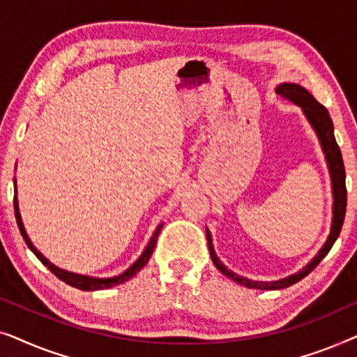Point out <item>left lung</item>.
Returning <instances> with one entry per match:
<instances>
[{
    "instance_id": "obj_1",
    "label": "left lung",
    "mask_w": 357,
    "mask_h": 357,
    "mask_svg": "<svg viewBox=\"0 0 357 357\" xmlns=\"http://www.w3.org/2000/svg\"><path fill=\"white\" fill-rule=\"evenodd\" d=\"M276 92L280 96L284 97L292 104L301 107L302 114L309 121L312 130L315 131L317 138H319V143L321 146V151L325 154L326 165H328V172L331 178V193H333V218H331V227L330 234L326 237L324 247L317 252V255L312 258V260L307 263L304 268H301L299 271L294 273V275H289L282 280L278 281H253L248 280V278H243L237 273L224 265V263L219 260L216 252H214L213 245V237L211 232L206 229V241L209 247V255H211V260L214 266L218 268L222 275L231 278L232 281H236L237 284H242L245 287H250V289H261V291H273V289H284V287H289L296 284L297 281H301L302 278H305L309 273L314 270V268L319 265V263L324 260L326 253L330 252V248L333 247L336 238H338L341 227H343L344 214H346V174H344V164L343 158H341V151L336 144L335 133H333V121L330 119L328 110L325 109L324 105L319 104L315 100V97L310 94L305 87L301 84H296V82H281L280 86L276 87Z\"/></svg>"
}]
</instances>
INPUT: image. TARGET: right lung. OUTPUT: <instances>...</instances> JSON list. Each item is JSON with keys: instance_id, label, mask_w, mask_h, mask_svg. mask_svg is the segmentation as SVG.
<instances>
[{"instance_id": "add662e5", "label": "right lung", "mask_w": 357, "mask_h": 357, "mask_svg": "<svg viewBox=\"0 0 357 357\" xmlns=\"http://www.w3.org/2000/svg\"><path fill=\"white\" fill-rule=\"evenodd\" d=\"M14 214H16V221H17L19 231H21V236H22L24 241H26L27 247L33 252V255H36L38 260H40L43 265H45L48 270H50L56 278H60V280L65 281L66 284H70V286L76 287V289H81V291L109 289V287L119 286V284H121V282L131 280V278H133L138 271H141V268H144L146 263L149 261V258H151V255H153V252H154L155 242H158L159 232L162 231V226H164V222H160L159 226L155 227V231L153 232V237H151V241L148 242V245H146L143 253H141V255L138 257V260H136L133 265L128 268V270H125L123 273H120V275L112 276V278H94V276H87V275H77V273H71V271L63 270V268H58L56 265H53V263L48 260V258L43 257L42 253L37 250V247L33 245L32 241L27 236L26 227H24V222H22V218H21V211H19L16 177H14Z\"/></svg>"}]
</instances>
